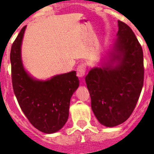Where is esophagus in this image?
I'll return each mask as SVG.
<instances>
[{
	"instance_id": "1",
	"label": "esophagus",
	"mask_w": 154,
	"mask_h": 154,
	"mask_svg": "<svg viewBox=\"0 0 154 154\" xmlns=\"http://www.w3.org/2000/svg\"><path fill=\"white\" fill-rule=\"evenodd\" d=\"M86 68L87 65L86 63H81L80 65H79L78 67L77 68V75L79 77H83V76H85L86 72Z\"/></svg>"
}]
</instances>
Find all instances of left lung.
<instances>
[{
    "instance_id": "8db88e82",
    "label": "left lung",
    "mask_w": 154,
    "mask_h": 154,
    "mask_svg": "<svg viewBox=\"0 0 154 154\" xmlns=\"http://www.w3.org/2000/svg\"><path fill=\"white\" fill-rule=\"evenodd\" d=\"M119 35L112 61L116 67L94 68L86 83L94 116L106 127H115L129 119L136 106L144 83L143 51L132 29L119 21Z\"/></svg>"
}]
</instances>
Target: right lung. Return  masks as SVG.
Returning <instances> with one entry per match:
<instances>
[{"label": "right lung", "mask_w": 154, "mask_h": 154, "mask_svg": "<svg viewBox=\"0 0 154 154\" xmlns=\"http://www.w3.org/2000/svg\"><path fill=\"white\" fill-rule=\"evenodd\" d=\"M26 26L10 51L12 88L21 110L35 128L45 133L60 130L69 115L70 100L79 86L76 71L57 75L46 81L35 80L23 68L21 45Z\"/></svg>", "instance_id": "add662e5"}]
</instances>
